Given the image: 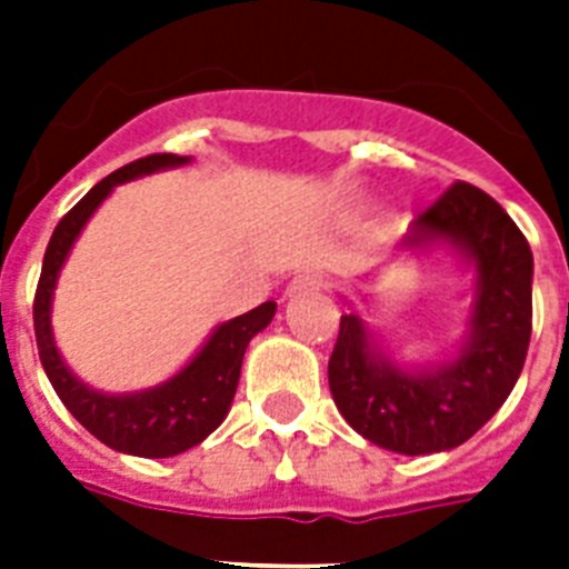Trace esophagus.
<instances>
[{"instance_id": "1", "label": "esophagus", "mask_w": 569, "mask_h": 569, "mask_svg": "<svg viewBox=\"0 0 569 569\" xmlns=\"http://www.w3.org/2000/svg\"><path fill=\"white\" fill-rule=\"evenodd\" d=\"M319 289H325V274H321V271H301V274L292 277V283H289V295L319 292Z\"/></svg>"}]
</instances>
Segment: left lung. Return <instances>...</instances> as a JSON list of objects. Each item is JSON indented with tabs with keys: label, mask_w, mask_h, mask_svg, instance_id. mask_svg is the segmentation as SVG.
I'll list each match as a JSON object with an SVG mask.
<instances>
[{
	"label": "left lung",
	"mask_w": 569,
	"mask_h": 569,
	"mask_svg": "<svg viewBox=\"0 0 569 569\" xmlns=\"http://www.w3.org/2000/svg\"><path fill=\"white\" fill-rule=\"evenodd\" d=\"M449 241L476 262V307L458 360L407 372L372 346L357 312L339 319L328 380L357 433L398 455L467 442L511 396L531 339V248L511 214L469 182H451L410 223L405 248Z\"/></svg>",
	"instance_id": "left-lung-1"
}]
</instances>
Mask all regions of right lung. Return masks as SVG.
<instances>
[{"label": "right lung", "mask_w": 569, "mask_h": 569, "mask_svg": "<svg viewBox=\"0 0 569 569\" xmlns=\"http://www.w3.org/2000/svg\"><path fill=\"white\" fill-rule=\"evenodd\" d=\"M186 156L153 153L136 162L123 164L120 171L109 173L100 180L70 212L58 221L56 232L43 253L38 292H34V339H38V355L43 363L49 383L64 401V407L79 419L82 428L106 442L109 449L138 455V458H171L180 451L203 442L209 433L223 422L230 410L236 387H239L241 357L244 348L268 321L274 319L277 303H259L257 310L244 312L239 319L227 321L214 330L209 342L200 348V355L191 360L180 375H173L168 383L144 392H129V396H102L76 380L67 369L64 360L58 357L49 328V307H52V289H56L58 271L64 266L67 253L73 248L76 236L82 232L93 209L111 194L114 186L136 180L141 173L162 171L186 164Z\"/></svg>", "instance_id": "1"}]
</instances>
